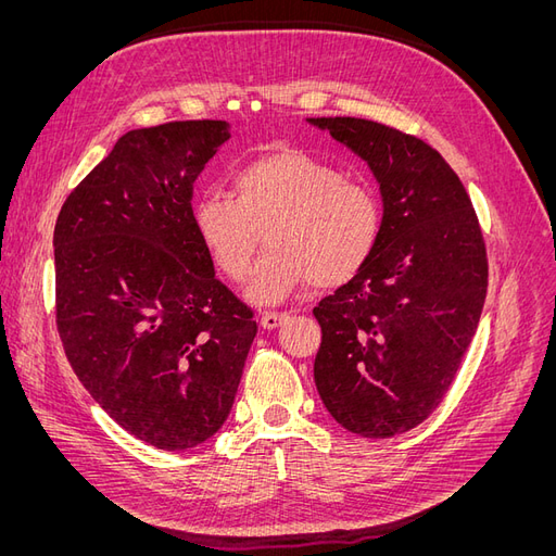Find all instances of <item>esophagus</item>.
<instances>
[{
    "mask_svg": "<svg viewBox=\"0 0 556 556\" xmlns=\"http://www.w3.org/2000/svg\"><path fill=\"white\" fill-rule=\"evenodd\" d=\"M290 319V315L288 313H274V311H266V313H262V327L264 329H278L282 323H288Z\"/></svg>",
    "mask_w": 556,
    "mask_h": 556,
    "instance_id": "obj_1",
    "label": "esophagus"
}]
</instances>
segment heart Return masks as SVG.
<instances>
[{
    "label": "heart",
    "instance_id": "1",
    "mask_svg": "<svg viewBox=\"0 0 556 556\" xmlns=\"http://www.w3.org/2000/svg\"><path fill=\"white\" fill-rule=\"evenodd\" d=\"M192 225L217 271L231 282L245 280L264 231L268 250L248 294L276 304L306 282L336 290L355 280L374 255L382 213L368 185L306 150L282 146L237 166L231 197H199Z\"/></svg>",
    "mask_w": 556,
    "mask_h": 556
}]
</instances>
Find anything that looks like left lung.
Wrapping results in <instances>:
<instances>
[{
    "mask_svg": "<svg viewBox=\"0 0 556 556\" xmlns=\"http://www.w3.org/2000/svg\"><path fill=\"white\" fill-rule=\"evenodd\" d=\"M368 162L382 227L364 271L313 308L323 343L313 376L343 429L410 431L441 406L476 336L486 248L470 197L422 139L364 117H308Z\"/></svg>",
    "mask_w": 556,
    "mask_h": 556,
    "instance_id": "obj_1",
    "label": "left lung"
}]
</instances>
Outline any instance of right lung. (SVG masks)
<instances>
[{"instance_id":"obj_1","label":"right lung","mask_w":556,"mask_h":556,"mask_svg":"<svg viewBox=\"0 0 556 556\" xmlns=\"http://www.w3.org/2000/svg\"><path fill=\"white\" fill-rule=\"evenodd\" d=\"M227 139L225 121L131 129L55 223L64 355L99 406L157 450L225 425L257 333L192 225L194 180Z\"/></svg>"}]
</instances>
